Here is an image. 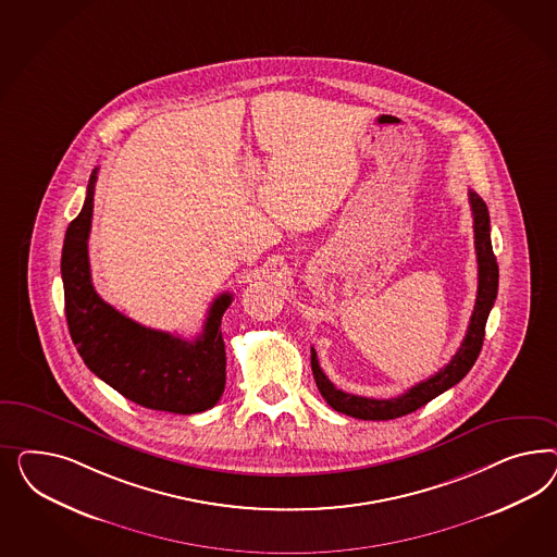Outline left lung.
Instances as JSON below:
<instances>
[{"instance_id":"left-lung-1","label":"left lung","mask_w":557,"mask_h":557,"mask_svg":"<svg viewBox=\"0 0 557 557\" xmlns=\"http://www.w3.org/2000/svg\"><path fill=\"white\" fill-rule=\"evenodd\" d=\"M470 203H472L473 214V245H475V257H478V296H475L472 319H470L468 333L461 341V347L443 370H438L435 375H431L421 384L406 389L403 396L389 398V400L363 398V396H355L335 388V384L321 370L317 351L312 349L310 363H312L314 382L321 389L322 398L337 412L361 419V421H392L419 410L421 406L437 398L438 394H443L445 389L454 388L466 377V373L472 370L478 355L482 351L486 321L498 294V263L490 240L488 206L472 189H470Z\"/></svg>"}]
</instances>
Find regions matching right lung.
<instances>
[{
  "label": "right lung",
  "instance_id": "add662e5",
  "mask_svg": "<svg viewBox=\"0 0 557 557\" xmlns=\"http://www.w3.org/2000/svg\"><path fill=\"white\" fill-rule=\"evenodd\" d=\"M96 180L98 169L63 243L61 275L71 338L85 366L135 405L175 414L203 412L224 392L226 351L220 322L233 296L220 294L194 341L147 329L103 302L91 284L87 255Z\"/></svg>",
  "mask_w": 557,
  "mask_h": 557
}]
</instances>
